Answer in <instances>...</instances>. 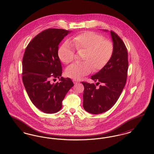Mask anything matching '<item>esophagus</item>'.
Masks as SVG:
<instances>
[{
  "mask_svg": "<svg viewBox=\"0 0 154 154\" xmlns=\"http://www.w3.org/2000/svg\"><path fill=\"white\" fill-rule=\"evenodd\" d=\"M73 82L74 84H76L80 82V81L79 80H73Z\"/></svg>",
  "mask_w": 154,
  "mask_h": 154,
  "instance_id": "esophagus-1",
  "label": "esophagus"
}]
</instances>
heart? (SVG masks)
<instances>
[{
	"mask_svg": "<svg viewBox=\"0 0 154 154\" xmlns=\"http://www.w3.org/2000/svg\"><path fill=\"white\" fill-rule=\"evenodd\" d=\"M70 43L78 52L84 51L80 63H74L66 70L68 77L79 80L93 70L99 71L106 66L114 52V44L105 40L102 35L94 32L87 31L71 38ZM59 59L64 63L72 62L75 51L71 45L64 43L58 49Z\"/></svg>",
	"mask_w": 154,
	"mask_h": 154,
	"instance_id": "1",
	"label": "heart"
}]
</instances>
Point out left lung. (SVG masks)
Returning <instances> with one entry per match:
<instances>
[{"label": "left lung", "instance_id": "left-lung-1", "mask_svg": "<svg viewBox=\"0 0 154 154\" xmlns=\"http://www.w3.org/2000/svg\"><path fill=\"white\" fill-rule=\"evenodd\" d=\"M114 44L112 56L101 70L91 77L102 84L96 88L94 84L82 81L84 86L83 107L88 112L98 114L104 112L117 102L124 88L128 70V54L124 42L114 31H111Z\"/></svg>", "mask_w": 154, "mask_h": 154}]
</instances>
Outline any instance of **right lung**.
Returning <instances> with one entry per match:
<instances>
[{
	"mask_svg": "<svg viewBox=\"0 0 154 154\" xmlns=\"http://www.w3.org/2000/svg\"><path fill=\"white\" fill-rule=\"evenodd\" d=\"M49 28L35 37L27 45L22 59V81L31 102L47 114L59 111L66 94L74 85L69 78H59L62 67L58 55V45L69 32Z\"/></svg>",
	"mask_w": 154,
	"mask_h": 154,
	"instance_id": "right-lung-1",
	"label": "right lung"
}]
</instances>
